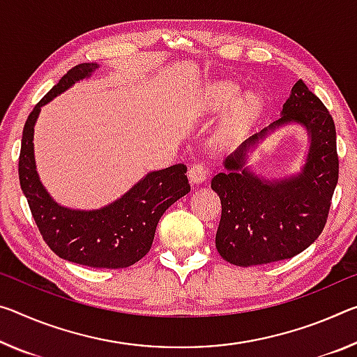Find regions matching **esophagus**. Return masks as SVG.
Instances as JSON below:
<instances>
[{
	"label": "esophagus",
	"instance_id": "1",
	"mask_svg": "<svg viewBox=\"0 0 357 357\" xmlns=\"http://www.w3.org/2000/svg\"><path fill=\"white\" fill-rule=\"evenodd\" d=\"M208 167L203 162H197L189 168V178L194 184H200L208 178Z\"/></svg>",
	"mask_w": 357,
	"mask_h": 357
}]
</instances>
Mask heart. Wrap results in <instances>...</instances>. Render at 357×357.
<instances>
[{"label": "heart", "instance_id": "heart-1", "mask_svg": "<svg viewBox=\"0 0 357 357\" xmlns=\"http://www.w3.org/2000/svg\"><path fill=\"white\" fill-rule=\"evenodd\" d=\"M241 93V86L230 79H220L203 90L200 95L202 106L206 111H222L234 103L229 114L230 127H241L250 123L262 107V97L257 92Z\"/></svg>", "mask_w": 357, "mask_h": 357}]
</instances>
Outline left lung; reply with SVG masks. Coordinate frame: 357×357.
Instances as JSON below:
<instances>
[{
	"mask_svg": "<svg viewBox=\"0 0 357 357\" xmlns=\"http://www.w3.org/2000/svg\"><path fill=\"white\" fill-rule=\"evenodd\" d=\"M298 121L312 135L304 172L284 181H265L244 168L245 151L268 129ZM225 173L211 181L222 205L216 248L222 259L238 267H252L291 259L321 235L329 218L338 181L335 123L302 79L294 84L282 105V116L246 139L224 162Z\"/></svg>",
	"mask_w": 357,
	"mask_h": 357,
	"instance_id": "left-lung-1",
	"label": "left lung"
}]
</instances>
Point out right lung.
Wrapping results in <instances>:
<instances>
[{
	"label": "right lung",
	"mask_w": 357,
	"mask_h": 357,
	"mask_svg": "<svg viewBox=\"0 0 357 357\" xmlns=\"http://www.w3.org/2000/svg\"><path fill=\"white\" fill-rule=\"evenodd\" d=\"M97 63L73 66L28 116L19 155L20 188L44 241L56 256L97 268L130 267L149 252L162 214L190 190L183 163L152 172L122 199L97 211L68 209L50 199L39 183L33 157V127L41 106L90 76Z\"/></svg>",
	"instance_id": "1"
}]
</instances>
